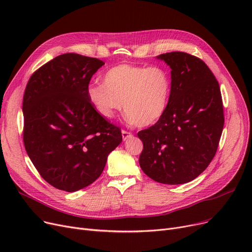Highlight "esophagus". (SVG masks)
I'll return each mask as SVG.
<instances>
[{
  "label": "esophagus",
  "mask_w": 252,
  "mask_h": 252,
  "mask_svg": "<svg viewBox=\"0 0 252 252\" xmlns=\"http://www.w3.org/2000/svg\"><path fill=\"white\" fill-rule=\"evenodd\" d=\"M122 134H123V139L124 140H127L128 138L133 137V133H130V131H127L126 129H123L122 130Z\"/></svg>",
  "instance_id": "esophagus-1"
}]
</instances>
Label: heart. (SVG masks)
<instances>
[{
    "instance_id": "obj_1",
    "label": "heart",
    "mask_w": 252,
    "mask_h": 252,
    "mask_svg": "<svg viewBox=\"0 0 252 252\" xmlns=\"http://www.w3.org/2000/svg\"><path fill=\"white\" fill-rule=\"evenodd\" d=\"M103 84L93 83L87 96L103 117L111 119L123 107L138 126L153 125L168 104L170 78L159 66L119 64L103 74Z\"/></svg>"
}]
</instances>
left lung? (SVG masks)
<instances>
[{
	"label": "left lung",
	"mask_w": 252,
	"mask_h": 252,
	"mask_svg": "<svg viewBox=\"0 0 252 252\" xmlns=\"http://www.w3.org/2000/svg\"><path fill=\"white\" fill-rule=\"evenodd\" d=\"M158 58L171 69L170 95L163 115L138 133L139 162L158 183L185 184L204 171L217 153L224 123L220 89L200 58L185 52Z\"/></svg>",
	"instance_id": "8db88e82"
}]
</instances>
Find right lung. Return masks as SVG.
Masks as SVG:
<instances>
[{
	"instance_id": "right-lung-1",
	"label": "right lung",
	"mask_w": 252,
	"mask_h": 252,
	"mask_svg": "<svg viewBox=\"0 0 252 252\" xmlns=\"http://www.w3.org/2000/svg\"><path fill=\"white\" fill-rule=\"evenodd\" d=\"M104 62L67 53L31 76L23 95V143L42 178L74 192L94 183L108 154L123 141L121 127L101 116L88 99L91 78Z\"/></svg>"
}]
</instances>
